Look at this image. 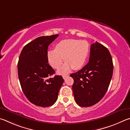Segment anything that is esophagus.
I'll use <instances>...</instances> for the list:
<instances>
[{
	"label": "esophagus",
	"instance_id": "34e87169",
	"mask_svg": "<svg viewBox=\"0 0 130 130\" xmlns=\"http://www.w3.org/2000/svg\"><path fill=\"white\" fill-rule=\"evenodd\" d=\"M69 76V75H63V78L64 79H66V78H67Z\"/></svg>",
	"mask_w": 130,
	"mask_h": 130
}]
</instances>
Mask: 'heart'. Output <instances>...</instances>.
Returning <instances> with one entry per match:
<instances>
[{
	"instance_id": "1",
	"label": "heart",
	"mask_w": 130,
	"mask_h": 130,
	"mask_svg": "<svg viewBox=\"0 0 130 130\" xmlns=\"http://www.w3.org/2000/svg\"><path fill=\"white\" fill-rule=\"evenodd\" d=\"M89 52V44L84 40L67 39L56 44L55 50L47 52L48 63L54 69H58L62 64L63 58L66 62L58 71L60 74L69 72L72 69L77 70L85 64Z\"/></svg>"
}]
</instances>
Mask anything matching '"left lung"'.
<instances>
[{"instance_id":"obj_1","label":"left lung","mask_w":130,"mask_h":130,"mask_svg":"<svg viewBox=\"0 0 130 130\" xmlns=\"http://www.w3.org/2000/svg\"><path fill=\"white\" fill-rule=\"evenodd\" d=\"M113 66L108 50L96 42L91 44L88 63L70 76L76 103L81 107L94 105L103 98L112 76Z\"/></svg>"}]
</instances>
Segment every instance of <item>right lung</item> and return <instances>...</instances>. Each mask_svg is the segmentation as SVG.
Wrapping results in <instances>:
<instances>
[{
  "label": "right lung",
  "mask_w": 130,
  "mask_h": 130,
  "mask_svg": "<svg viewBox=\"0 0 130 130\" xmlns=\"http://www.w3.org/2000/svg\"><path fill=\"white\" fill-rule=\"evenodd\" d=\"M59 35L40 36L23 47L18 63V72L23 92L28 101L36 106H52L58 99L64 82L62 76L55 75L48 63V45Z\"/></svg>",
  "instance_id": "1"
}]
</instances>
